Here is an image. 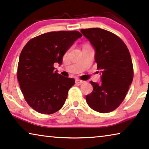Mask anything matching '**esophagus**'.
I'll list each match as a JSON object with an SVG mask.
<instances>
[{"mask_svg":"<svg viewBox=\"0 0 149 149\" xmlns=\"http://www.w3.org/2000/svg\"><path fill=\"white\" fill-rule=\"evenodd\" d=\"M84 82H85V81H82V80H81V79H75V83H76V84H81L84 83Z\"/></svg>","mask_w":149,"mask_h":149,"instance_id":"34e87169","label":"esophagus"}]
</instances>
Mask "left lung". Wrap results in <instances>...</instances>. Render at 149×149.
<instances>
[{
    "mask_svg": "<svg viewBox=\"0 0 149 149\" xmlns=\"http://www.w3.org/2000/svg\"><path fill=\"white\" fill-rule=\"evenodd\" d=\"M95 49V61L102 74L101 82L91 81L94 90L86 96L88 106L96 112L108 113L123 102L133 79L130 54L123 40L100 28L81 29Z\"/></svg>",
    "mask_w": 149,
    "mask_h": 149,
    "instance_id": "1",
    "label": "left lung"
}]
</instances>
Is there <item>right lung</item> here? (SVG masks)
Listing matches in <instances>:
<instances>
[{
	"mask_svg": "<svg viewBox=\"0 0 149 149\" xmlns=\"http://www.w3.org/2000/svg\"><path fill=\"white\" fill-rule=\"evenodd\" d=\"M81 36L77 31L49 32L31 39L23 47L17 79L26 102L33 110L51 114L63 106L75 80L59 74L53 65H61L64 54Z\"/></svg>",
	"mask_w": 149,
	"mask_h": 149,
	"instance_id": "1",
	"label": "right lung"
}]
</instances>
